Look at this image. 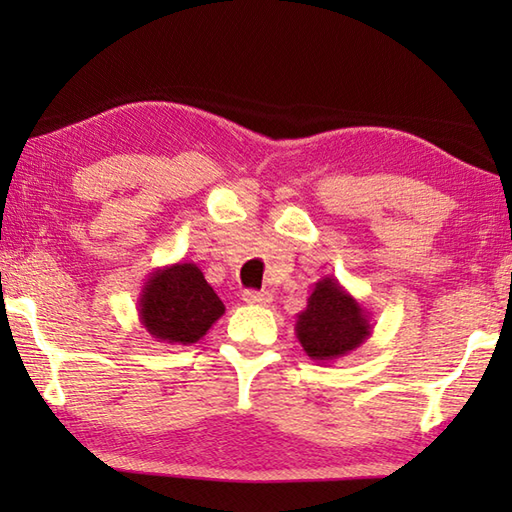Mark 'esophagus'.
<instances>
[{"label":"esophagus","mask_w":512,"mask_h":512,"mask_svg":"<svg viewBox=\"0 0 512 512\" xmlns=\"http://www.w3.org/2000/svg\"><path fill=\"white\" fill-rule=\"evenodd\" d=\"M242 299L248 303V306H268L270 301H273V295L270 292H257V290H246Z\"/></svg>","instance_id":"esophagus-1"}]
</instances>
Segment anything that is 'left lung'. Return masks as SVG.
<instances>
[{
  "mask_svg": "<svg viewBox=\"0 0 512 512\" xmlns=\"http://www.w3.org/2000/svg\"><path fill=\"white\" fill-rule=\"evenodd\" d=\"M369 312L339 279L323 277L312 286L308 306L297 314L295 334L312 361L334 363L372 336Z\"/></svg>",
  "mask_w": 512,
  "mask_h": 512,
  "instance_id": "obj_1",
  "label": "left lung"
}]
</instances>
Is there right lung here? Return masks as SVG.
Instances as JSON below:
<instances>
[{"mask_svg":"<svg viewBox=\"0 0 512 512\" xmlns=\"http://www.w3.org/2000/svg\"><path fill=\"white\" fill-rule=\"evenodd\" d=\"M202 270L193 262L156 268L138 297V319L154 341L171 345L198 343L224 314Z\"/></svg>","mask_w":512,"mask_h":512,"instance_id":"right-lung-1","label":"right lung"}]
</instances>
